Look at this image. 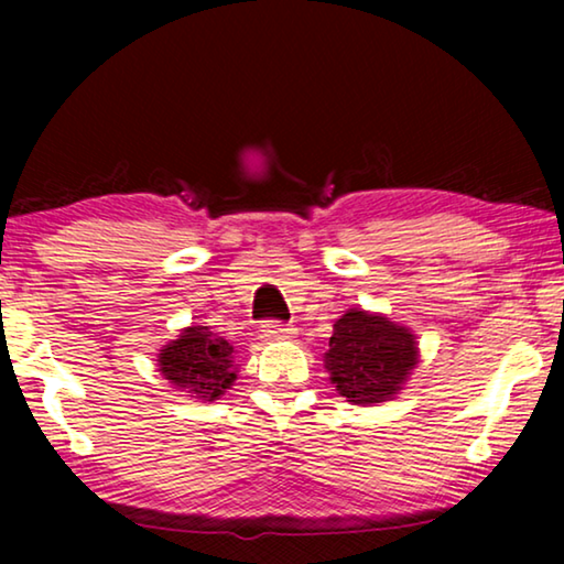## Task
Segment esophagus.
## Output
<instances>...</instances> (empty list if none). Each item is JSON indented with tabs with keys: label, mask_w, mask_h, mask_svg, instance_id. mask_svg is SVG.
I'll return each mask as SVG.
<instances>
[{
	"label": "esophagus",
	"mask_w": 564,
	"mask_h": 564,
	"mask_svg": "<svg viewBox=\"0 0 564 564\" xmlns=\"http://www.w3.org/2000/svg\"><path fill=\"white\" fill-rule=\"evenodd\" d=\"M261 330H264L267 338H292V334H295V328L290 326V323H282V321H264V326H261Z\"/></svg>",
	"instance_id": "obj_1"
}]
</instances>
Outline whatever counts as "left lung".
Instances as JSON below:
<instances>
[{"label": "left lung", "mask_w": 564, "mask_h": 564, "mask_svg": "<svg viewBox=\"0 0 564 564\" xmlns=\"http://www.w3.org/2000/svg\"><path fill=\"white\" fill-rule=\"evenodd\" d=\"M419 361L415 338L382 315L349 311L334 323L326 369L330 382L354 405L382 403L395 395Z\"/></svg>", "instance_id": "8db88e82"}]
</instances>
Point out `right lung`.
I'll list each match as a JSON object with an SVG mask.
<instances>
[{
  "instance_id": "add662e5",
  "label": "right lung",
  "mask_w": 564,
  "mask_h": 564,
  "mask_svg": "<svg viewBox=\"0 0 564 564\" xmlns=\"http://www.w3.org/2000/svg\"><path fill=\"white\" fill-rule=\"evenodd\" d=\"M161 375L192 398L215 400L236 380L234 346L213 336L207 326H192L161 349Z\"/></svg>"
}]
</instances>
